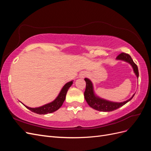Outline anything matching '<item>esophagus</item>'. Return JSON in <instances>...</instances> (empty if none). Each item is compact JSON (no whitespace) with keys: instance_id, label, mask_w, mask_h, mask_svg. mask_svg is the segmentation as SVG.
<instances>
[{"instance_id":"1","label":"esophagus","mask_w":151,"mask_h":151,"mask_svg":"<svg viewBox=\"0 0 151 151\" xmlns=\"http://www.w3.org/2000/svg\"><path fill=\"white\" fill-rule=\"evenodd\" d=\"M87 74H86V72H83V73H82V74H81V77H83V78H84V77H86V76Z\"/></svg>"}]
</instances>
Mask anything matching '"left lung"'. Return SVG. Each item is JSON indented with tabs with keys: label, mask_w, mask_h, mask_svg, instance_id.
I'll return each instance as SVG.
<instances>
[{
	"label": "left lung",
	"mask_w": 151,
	"mask_h": 151,
	"mask_svg": "<svg viewBox=\"0 0 151 151\" xmlns=\"http://www.w3.org/2000/svg\"><path fill=\"white\" fill-rule=\"evenodd\" d=\"M117 60H124L127 62H129L130 64L132 65V67H133L134 71L135 72V75L137 77H139V70H138V67L137 66V65L134 62L132 58L129 55V54L125 53H121L120 55H118L116 57ZM86 83V89L84 91V98L86 99V102L88 103V104L89 105V106L94 109H96L98 111H112L115 110V109L120 108L121 106H123V105L125 104L127 102H129V101L132 99L134 96V95H133L131 98L127 100V101L124 102H122V103H114V102H111L109 101H106V100L99 98L98 96H96L94 93V91H93V84L91 83V81L88 79V78H85L84 79Z\"/></svg>",
	"instance_id": "1"
}]
</instances>
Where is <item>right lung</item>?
Wrapping results in <instances>:
<instances>
[{"mask_svg": "<svg viewBox=\"0 0 151 151\" xmlns=\"http://www.w3.org/2000/svg\"><path fill=\"white\" fill-rule=\"evenodd\" d=\"M72 83L73 82L70 81V82H68V83H67L66 84H65V86H63V88L62 89L60 93H59L57 98L52 103L45 104L42 106H40L38 108H29L28 106H25L24 104V105L32 112L39 114V115H45V114L51 113L55 111L62 106L63 103L64 102L67 91L72 86Z\"/></svg>", "mask_w": 151, "mask_h": 151, "instance_id": "add662e5", "label": "right lung"}]
</instances>
